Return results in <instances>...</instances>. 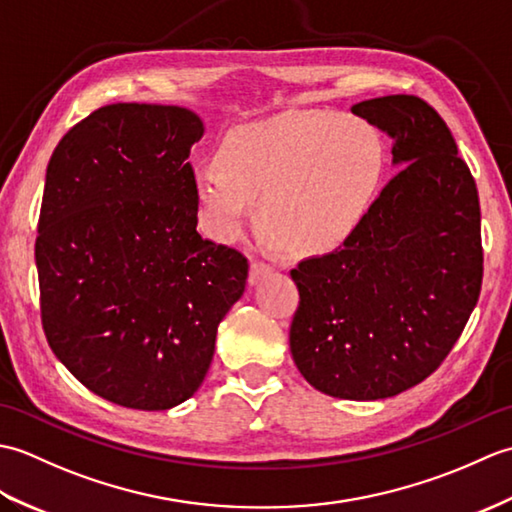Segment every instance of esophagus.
<instances>
[{
  "mask_svg": "<svg viewBox=\"0 0 512 512\" xmlns=\"http://www.w3.org/2000/svg\"><path fill=\"white\" fill-rule=\"evenodd\" d=\"M268 273H273V266L266 264V262H259V259H255L253 264H250V273H248V281L250 284H257L259 279L266 277Z\"/></svg>",
  "mask_w": 512,
  "mask_h": 512,
  "instance_id": "esophagus-1",
  "label": "esophagus"
}]
</instances>
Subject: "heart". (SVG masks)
Here are the masks:
<instances>
[{
  "instance_id": "heart-1",
  "label": "heart",
  "mask_w": 512,
  "mask_h": 512,
  "mask_svg": "<svg viewBox=\"0 0 512 512\" xmlns=\"http://www.w3.org/2000/svg\"><path fill=\"white\" fill-rule=\"evenodd\" d=\"M385 165V140L365 118L308 112L226 134L217 160L193 169V195L215 239H235L257 204V228L270 246L317 255L363 222Z\"/></svg>"
}]
</instances>
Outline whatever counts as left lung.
<instances>
[{"label": "left lung", "instance_id": "left-lung-1", "mask_svg": "<svg viewBox=\"0 0 512 512\" xmlns=\"http://www.w3.org/2000/svg\"><path fill=\"white\" fill-rule=\"evenodd\" d=\"M394 140L402 169L334 253L290 270L299 306L290 352L334 398H391L422 383L480 299V198L447 123L411 94L352 107Z\"/></svg>", "mask_w": 512, "mask_h": 512}]
</instances>
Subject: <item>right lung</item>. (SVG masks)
<instances>
[{
	"instance_id": "add662e5",
	"label": "right lung",
	"mask_w": 512,
	"mask_h": 512,
	"mask_svg": "<svg viewBox=\"0 0 512 512\" xmlns=\"http://www.w3.org/2000/svg\"><path fill=\"white\" fill-rule=\"evenodd\" d=\"M202 121L176 105L99 107L52 151L37 224L41 325L96 396L165 411L209 372L248 259L195 231L189 149Z\"/></svg>"
}]
</instances>
